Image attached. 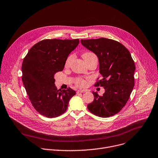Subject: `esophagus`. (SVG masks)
I'll return each mask as SVG.
<instances>
[{"label": "esophagus", "mask_w": 158, "mask_h": 158, "mask_svg": "<svg viewBox=\"0 0 158 158\" xmlns=\"http://www.w3.org/2000/svg\"><path fill=\"white\" fill-rule=\"evenodd\" d=\"M85 90H81V89H79V90H77V93H85Z\"/></svg>", "instance_id": "34e87169"}]
</instances>
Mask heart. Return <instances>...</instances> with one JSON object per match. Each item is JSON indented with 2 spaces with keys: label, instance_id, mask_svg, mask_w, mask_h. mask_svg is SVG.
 <instances>
[{
  "label": "heart",
  "instance_id": "heart-1",
  "mask_svg": "<svg viewBox=\"0 0 158 158\" xmlns=\"http://www.w3.org/2000/svg\"><path fill=\"white\" fill-rule=\"evenodd\" d=\"M82 57H83L84 60H85V62H87V61H88L89 60H90L91 59H97L96 55L91 52H85V53H83L82 54ZM73 58H74L73 55H70L67 57V59H66L65 62V67H67L70 65L72 60H73ZM74 84L77 85V86L81 87V88L84 87L85 84H86V80L84 79V78H82V77H77L76 79H74Z\"/></svg>",
  "mask_w": 158,
  "mask_h": 158
}]
</instances>
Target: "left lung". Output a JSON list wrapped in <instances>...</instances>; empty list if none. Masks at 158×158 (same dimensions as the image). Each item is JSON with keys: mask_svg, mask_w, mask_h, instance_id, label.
Segmentation results:
<instances>
[{"mask_svg": "<svg viewBox=\"0 0 158 158\" xmlns=\"http://www.w3.org/2000/svg\"><path fill=\"white\" fill-rule=\"evenodd\" d=\"M81 42L98 57L103 79L98 78L94 85L105 89L103 96L93 91L94 101L88 108L99 117L114 115L126 105L134 86L135 66L131 54L122 44L111 39L81 40Z\"/></svg>", "mask_w": 158, "mask_h": 158, "instance_id": "8db88e82", "label": "left lung"}]
</instances>
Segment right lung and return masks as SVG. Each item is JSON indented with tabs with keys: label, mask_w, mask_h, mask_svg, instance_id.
Here are the masks:
<instances>
[{
	"label": "right lung",
	"mask_w": 158,
	"mask_h": 158,
	"mask_svg": "<svg viewBox=\"0 0 158 158\" xmlns=\"http://www.w3.org/2000/svg\"><path fill=\"white\" fill-rule=\"evenodd\" d=\"M79 39H46L33 45L22 64V80L34 108L41 115L55 118L64 113L76 91L57 89L54 75L63 70L70 53Z\"/></svg>",
	"instance_id": "obj_1"
}]
</instances>
